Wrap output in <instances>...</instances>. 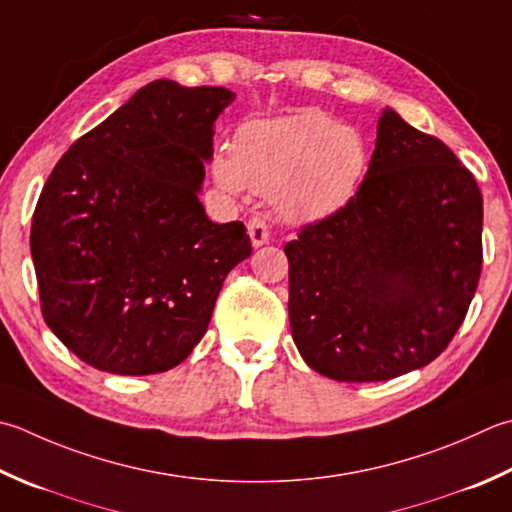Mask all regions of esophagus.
I'll return each mask as SVG.
<instances>
[{"mask_svg":"<svg viewBox=\"0 0 512 512\" xmlns=\"http://www.w3.org/2000/svg\"><path fill=\"white\" fill-rule=\"evenodd\" d=\"M248 235H250V242H253L255 248L268 244V226L262 217L248 219Z\"/></svg>","mask_w":512,"mask_h":512,"instance_id":"esophagus-1","label":"esophagus"}]
</instances>
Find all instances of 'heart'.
<instances>
[{
	"label": "heart",
	"mask_w": 512,
	"mask_h": 512,
	"mask_svg": "<svg viewBox=\"0 0 512 512\" xmlns=\"http://www.w3.org/2000/svg\"><path fill=\"white\" fill-rule=\"evenodd\" d=\"M370 166L366 137L317 108L253 119L237 130L233 150L213 155L215 184L230 197L248 190L275 195L288 222H322L357 197Z\"/></svg>",
	"instance_id": "obj_1"
}]
</instances>
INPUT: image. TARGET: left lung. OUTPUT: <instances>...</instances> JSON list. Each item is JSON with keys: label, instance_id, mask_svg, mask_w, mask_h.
I'll use <instances>...</instances> for the list:
<instances>
[{"label": "left lung", "instance_id": "obj_1", "mask_svg": "<svg viewBox=\"0 0 512 512\" xmlns=\"http://www.w3.org/2000/svg\"><path fill=\"white\" fill-rule=\"evenodd\" d=\"M482 219L453 150L384 108L357 197L284 248L304 362L335 382H386L433 362L475 297Z\"/></svg>", "mask_w": 512, "mask_h": 512}]
</instances>
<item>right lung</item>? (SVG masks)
Returning a JSON list of instances; mask_svg holds the SVG:
<instances>
[{
  "label": "right lung",
  "mask_w": 512,
  "mask_h": 512,
  "mask_svg": "<svg viewBox=\"0 0 512 512\" xmlns=\"http://www.w3.org/2000/svg\"><path fill=\"white\" fill-rule=\"evenodd\" d=\"M235 93L157 79L79 137L30 226L42 315L113 375L175 368L202 342L226 275L250 257L242 222L199 202L217 117Z\"/></svg>",
  "instance_id": "obj_1"
}]
</instances>
